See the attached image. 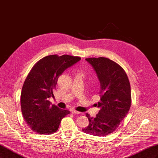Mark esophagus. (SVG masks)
<instances>
[{"label":"esophagus","mask_w":158,"mask_h":158,"mask_svg":"<svg viewBox=\"0 0 158 158\" xmlns=\"http://www.w3.org/2000/svg\"><path fill=\"white\" fill-rule=\"evenodd\" d=\"M71 112H72V113H73V114H81V113H82L76 111V110H74V109H72Z\"/></svg>","instance_id":"esophagus-1"}]
</instances>
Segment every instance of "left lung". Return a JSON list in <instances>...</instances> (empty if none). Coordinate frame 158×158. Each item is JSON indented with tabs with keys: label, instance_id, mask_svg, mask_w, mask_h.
I'll use <instances>...</instances> for the list:
<instances>
[{
	"label": "left lung",
	"instance_id": "left-lung-1",
	"mask_svg": "<svg viewBox=\"0 0 158 158\" xmlns=\"http://www.w3.org/2000/svg\"><path fill=\"white\" fill-rule=\"evenodd\" d=\"M100 82L99 108L95 117L85 114L89 120L82 131L89 135L103 136L113 132L127 115L131 105V85L121 66L105 57L85 59Z\"/></svg>",
	"mask_w": 158,
	"mask_h": 158
}]
</instances>
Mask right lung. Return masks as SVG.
Listing matches in <instances>:
<instances>
[{
    "label": "right lung",
    "instance_id": "1",
    "mask_svg": "<svg viewBox=\"0 0 158 158\" xmlns=\"http://www.w3.org/2000/svg\"><path fill=\"white\" fill-rule=\"evenodd\" d=\"M81 60L68 55H49L33 66L23 85L21 109L27 126L37 134L51 135L58 130L61 120L70 113L52 105L49 99L54 98L59 76L67 69Z\"/></svg>",
    "mask_w": 158,
    "mask_h": 158
}]
</instances>
